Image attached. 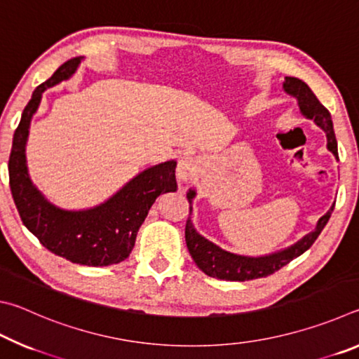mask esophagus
Masks as SVG:
<instances>
[{"label": "esophagus", "mask_w": 359, "mask_h": 359, "mask_svg": "<svg viewBox=\"0 0 359 359\" xmlns=\"http://www.w3.org/2000/svg\"><path fill=\"white\" fill-rule=\"evenodd\" d=\"M198 172V163L191 156H184L179 160L177 165V177L182 182L190 180Z\"/></svg>", "instance_id": "1"}]
</instances>
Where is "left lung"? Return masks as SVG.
Masks as SVG:
<instances>
[{"mask_svg":"<svg viewBox=\"0 0 359 359\" xmlns=\"http://www.w3.org/2000/svg\"><path fill=\"white\" fill-rule=\"evenodd\" d=\"M283 88L287 93L296 96L301 112L306 115L307 118H312L321 130L326 131L327 149L336 155V158H339L337 141H336V135H334L330 111L321 104L317 96L313 95L312 90L309 88V85L306 82H302L301 79L287 77L283 82ZM187 198H188V203L191 204V199L194 198V191L190 190V193L187 194ZM332 210H334V205L327 210L326 215L320 218L317 229L312 231L311 234H307L306 238L301 239L297 244L291 245L283 252L269 255V257L248 258V257H241V255H234V253L222 250L220 247L214 245L208 239H204L201 234L196 233V229L193 228L190 217L187 218V223H185V242L193 261L196 263L199 269L204 272V274L215 278H222V280H233V282L253 280V278L267 277L274 274L276 271L282 269V267L285 264H288L290 261H293L294 258L299 257V255L309 250V248L313 245V242L317 241L321 231H323V228L326 226V223L330 222ZM190 212H191V208H190Z\"/></svg>","mask_w":359,"mask_h":359,"instance_id":"left-lung-1","label":"left lung"}]
</instances>
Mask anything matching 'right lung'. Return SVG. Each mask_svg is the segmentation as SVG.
<instances>
[{
  "label": "right lung",
  "mask_w": 359,
  "mask_h": 359,
  "mask_svg": "<svg viewBox=\"0 0 359 359\" xmlns=\"http://www.w3.org/2000/svg\"><path fill=\"white\" fill-rule=\"evenodd\" d=\"M81 58L65 62L50 79L42 82L23 109L20 123L12 139L9 155V185L15 208L25 226L47 250L71 263L111 266L130 257L137 231L161 193L177 190L175 161H166L136 175L107 203L98 208L69 212L47 203L33 187L25 163L29 121L46 88L74 74Z\"/></svg>",
  "instance_id": "obj_1"
}]
</instances>
